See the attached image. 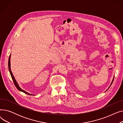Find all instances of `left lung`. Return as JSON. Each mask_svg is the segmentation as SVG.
I'll return each instance as SVG.
<instances>
[{
  "label": "left lung",
  "mask_w": 123,
  "mask_h": 123,
  "mask_svg": "<svg viewBox=\"0 0 123 123\" xmlns=\"http://www.w3.org/2000/svg\"><path fill=\"white\" fill-rule=\"evenodd\" d=\"M113 81H114V78H113V81H112V83H111V84H112V83H113Z\"/></svg>",
  "instance_id": "left-lung-1"
}]
</instances>
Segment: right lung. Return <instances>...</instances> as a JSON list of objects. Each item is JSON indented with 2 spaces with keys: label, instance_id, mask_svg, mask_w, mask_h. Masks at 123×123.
<instances>
[{
  "label": "right lung",
  "instance_id": "right-lung-1",
  "mask_svg": "<svg viewBox=\"0 0 123 123\" xmlns=\"http://www.w3.org/2000/svg\"><path fill=\"white\" fill-rule=\"evenodd\" d=\"M10 56H9V59H8V69H9V72H10V75H11V78H12V80H13V83H14V85H15V87L17 88V89L19 90V91H21V92H23V93H25V94H27V95H31V94H29V93H28L27 92H26V91H24L23 90L21 89L20 87H19V86H18V84H17V83L16 81L15 80V78H14V77L13 75V74H12V73L11 71V69H10Z\"/></svg>",
  "mask_w": 123,
  "mask_h": 123
}]
</instances>
